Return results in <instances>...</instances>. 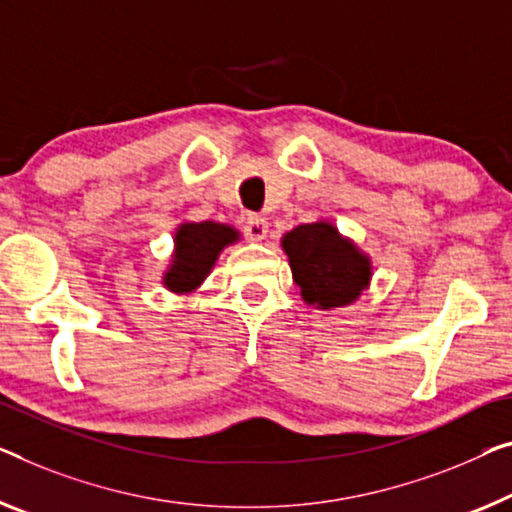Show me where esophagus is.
<instances>
[{
	"label": "esophagus",
	"mask_w": 512,
	"mask_h": 512,
	"mask_svg": "<svg viewBox=\"0 0 512 512\" xmlns=\"http://www.w3.org/2000/svg\"><path fill=\"white\" fill-rule=\"evenodd\" d=\"M243 232L250 241H264L266 232H269V223L262 216H250L246 223H243Z\"/></svg>",
	"instance_id": "1"
}]
</instances>
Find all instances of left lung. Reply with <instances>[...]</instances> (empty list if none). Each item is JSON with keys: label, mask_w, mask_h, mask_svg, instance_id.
Wrapping results in <instances>:
<instances>
[{"label": "left lung", "mask_w": 512, "mask_h": 512, "mask_svg": "<svg viewBox=\"0 0 512 512\" xmlns=\"http://www.w3.org/2000/svg\"><path fill=\"white\" fill-rule=\"evenodd\" d=\"M282 250L308 305L322 310L345 308L370 285V257L326 220L294 227L282 236Z\"/></svg>", "instance_id": "left-lung-1"}]
</instances>
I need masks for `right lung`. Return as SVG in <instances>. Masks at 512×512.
<instances>
[{
	"label": "right lung",
	"mask_w": 512,
	"mask_h": 512,
	"mask_svg": "<svg viewBox=\"0 0 512 512\" xmlns=\"http://www.w3.org/2000/svg\"><path fill=\"white\" fill-rule=\"evenodd\" d=\"M239 236V230L213 220L181 223L174 234V255L163 276V285L174 294L195 292L211 273L220 250L239 241Z\"/></svg>",
	"instance_id": "right-lung-1"
}]
</instances>
